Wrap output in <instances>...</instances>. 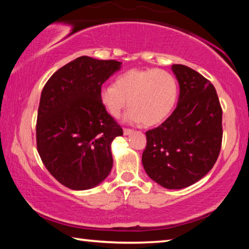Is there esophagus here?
Masks as SVG:
<instances>
[{
    "mask_svg": "<svg viewBox=\"0 0 249 249\" xmlns=\"http://www.w3.org/2000/svg\"><path fill=\"white\" fill-rule=\"evenodd\" d=\"M123 132H124V135H130L133 133V129L130 128H123Z\"/></svg>",
    "mask_w": 249,
    "mask_h": 249,
    "instance_id": "esophagus-1",
    "label": "esophagus"
}]
</instances>
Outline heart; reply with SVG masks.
<instances>
[{"label": "heart", "instance_id": "heart-1", "mask_svg": "<svg viewBox=\"0 0 249 249\" xmlns=\"http://www.w3.org/2000/svg\"><path fill=\"white\" fill-rule=\"evenodd\" d=\"M175 75L161 69H132L120 74L114 84L101 88L99 98L105 111L117 119L128 104L125 121L154 126L170 115L178 100Z\"/></svg>", "mask_w": 249, "mask_h": 249}]
</instances>
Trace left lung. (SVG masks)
Segmentation results:
<instances>
[{"label": "left lung", "mask_w": 249, "mask_h": 249, "mask_svg": "<svg viewBox=\"0 0 249 249\" xmlns=\"http://www.w3.org/2000/svg\"><path fill=\"white\" fill-rule=\"evenodd\" d=\"M180 94L172 114L146 132V174L166 189L196 183L212 169L222 146V107L212 83L196 70L172 65Z\"/></svg>", "instance_id": "1"}]
</instances>
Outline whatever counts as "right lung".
Returning <instances> with one entry per match:
<instances>
[{"label": "right lung", "mask_w": 249, "mask_h": 249, "mask_svg": "<svg viewBox=\"0 0 249 249\" xmlns=\"http://www.w3.org/2000/svg\"><path fill=\"white\" fill-rule=\"evenodd\" d=\"M121 65L81 56L57 70L41 91L37 150L50 175L71 190L94 188L111 172V144L123 129L99 93Z\"/></svg>", "instance_id": "obj_1"}]
</instances>
